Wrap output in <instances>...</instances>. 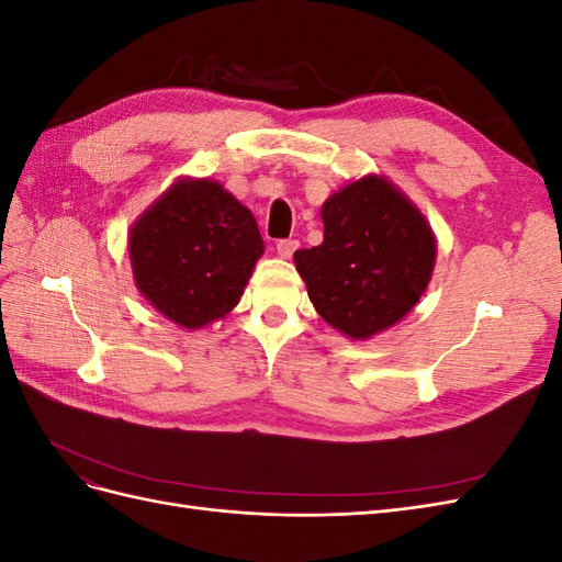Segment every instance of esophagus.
I'll list each match as a JSON object with an SVG mask.
<instances>
[{"instance_id": "34e87169", "label": "esophagus", "mask_w": 562, "mask_h": 562, "mask_svg": "<svg viewBox=\"0 0 562 562\" xmlns=\"http://www.w3.org/2000/svg\"><path fill=\"white\" fill-rule=\"evenodd\" d=\"M300 241L297 239H279L277 241V252L281 255V258H291V255L297 250Z\"/></svg>"}]
</instances>
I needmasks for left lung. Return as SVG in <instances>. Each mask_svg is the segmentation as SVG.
I'll list each match as a JSON object with an SVG mask.
<instances>
[{"label": "left lung", "mask_w": 562, "mask_h": 562, "mask_svg": "<svg viewBox=\"0 0 562 562\" xmlns=\"http://www.w3.org/2000/svg\"><path fill=\"white\" fill-rule=\"evenodd\" d=\"M321 217L323 244L293 255L314 310L353 339L394 326L431 279L436 241L427 220L378 176L333 194Z\"/></svg>", "instance_id": "1"}]
</instances>
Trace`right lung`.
Returning a JSON list of instances; mask_svg holds the SVG:
<instances>
[{
    "label": "right lung",
    "instance_id": "right-lung-1",
    "mask_svg": "<svg viewBox=\"0 0 562 562\" xmlns=\"http://www.w3.org/2000/svg\"><path fill=\"white\" fill-rule=\"evenodd\" d=\"M138 291L182 328L236 307L265 250L252 213L223 184L178 180L131 229Z\"/></svg>",
    "mask_w": 562,
    "mask_h": 562
}]
</instances>
